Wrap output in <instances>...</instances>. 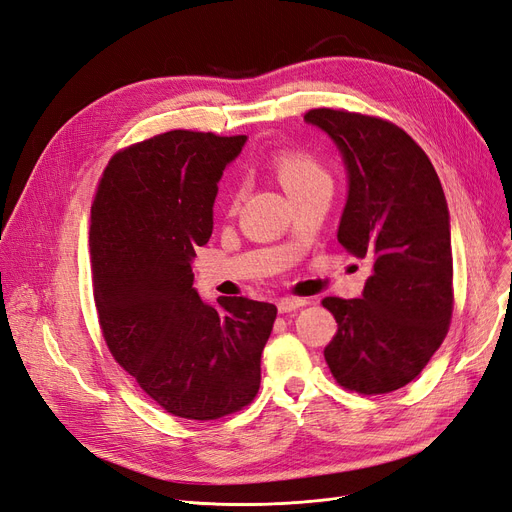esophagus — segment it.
I'll return each instance as SVG.
<instances>
[{
	"mask_svg": "<svg viewBox=\"0 0 512 512\" xmlns=\"http://www.w3.org/2000/svg\"><path fill=\"white\" fill-rule=\"evenodd\" d=\"M306 304H309V300H306V298H281L277 302V309H279V313H294Z\"/></svg>",
	"mask_w": 512,
	"mask_h": 512,
	"instance_id": "34e87169",
	"label": "esophagus"
}]
</instances>
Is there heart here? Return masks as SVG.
<instances>
[{"label": "heart", "mask_w": 512, "mask_h": 512, "mask_svg": "<svg viewBox=\"0 0 512 512\" xmlns=\"http://www.w3.org/2000/svg\"><path fill=\"white\" fill-rule=\"evenodd\" d=\"M271 166L283 185V189L296 197L304 191H309L317 185H330V174L319 157L302 149H279L271 157ZM229 210H235L239 203V191L231 189L229 197Z\"/></svg>", "instance_id": "b5f03b06"}]
</instances>
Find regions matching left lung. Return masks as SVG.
<instances>
[{"instance_id": "obj_1", "label": "left lung", "mask_w": 512, "mask_h": 512, "mask_svg": "<svg viewBox=\"0 0 512 512\" xmlns=\"http://www.w3.org/2000/svg\"><path fill=\"white\" fill-rule=\"evenodd\" d=\"M304 119L332 136L349 170L338 241L372 264L361 298L321 300L338 323L323 355L346 391L391 393L424 370L452 321L454 260L441 182L393 121L325 107Z\"/></svg>"}]
</instances>
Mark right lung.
I'll list each match as a JSON object with an SVG mask.
<instances>
[{"instance_id": "right-lung-1", "label": "right lung", "mask_w": 512, "mask_h": 512, "mask_svg": "<svg viewBox=\"0 0 512 512\" xmlns=\"http://www.w3.org/2000/svg\"><path fill=\"white\" fill-rule=\"evenodd\" d=\"M245 136L170 130L117 151L90 216L98 325L113 359L161 410L218 420L250 405L277 306L203 304L191 260L212 235L216 182Z\"/></svg>"}]
</instances>
